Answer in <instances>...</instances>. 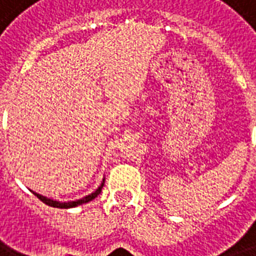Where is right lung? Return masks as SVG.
Listing matches in <instances>:
<instances>
[{
    "instance_id": "add662e5",
    "label": "right lung",
    "mask_w": 256,
    "mask_h": 256,
    "mask_svg": "<svg viewBox=\"0 0 256 256\" xmlns=\"http://www.w3.org/2000/svg\"><path fill=\"white\" fill-rule=\"evenodd\" d=\"M104 178L102 179V182H100V184L98 187H96V190L92 191V194L86 195V196H84V198L81 199H77V200H68V202H60V200H56V199H50L48 198V196H44V195L38 194V192H36V191H32L36 196H37L38 199H41L42 202L45 203V204H48V206H52V207H57V208H73V207H77L80 206V204H84V203H88L90 202V200H92L94 198H96L98 195H100V192L102 191V187H104Z\"/></svg>"
}]
</instances>
